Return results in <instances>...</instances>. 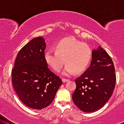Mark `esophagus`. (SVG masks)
<instances>
[{"mask_svg": "<svg viewBox=\"0 0 124 124\" xmlns=\"http://www.w3.org/2000/svg\"><path fill=\"white\" fill-rule=\"evenodd\" d=\"M68 79H66V78H62V82H63V83H65V82H68Z\"/></svg>", "mask_w": 124, "mask_h": 124, "instance_id": "esophagus-1", "label": "esophagus"}]
</instances>
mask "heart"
I'll use <instances>...</instances> for the list:
<instances>
[{
	"label": "heart",
	"instance_id": "heart-1",
	"mask_svg": "<svg viewBox=\"0 0 124 124\" xmlns=\"http://www.w3.org/2000/svg\"><path fill=\"white\" fill-rule=\"evenodd\" d=\"M92 57V50L85 43L74 38H67L56 45V51L49 50L45 53V60L53 70L59 72L67 63L62 74L70 76L86 69Z\"/></svg>",
	"mask_w": 124,
	"mask_h": 124
}]
</instances>
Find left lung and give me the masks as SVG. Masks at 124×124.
<instances>
[{
	"label": "left lung",
	"instance_id": "8db88e82",
	"mask_svg": "<svg viewBox=\"0 0 124 124\" xmlns=\"http://www.w3.org/2000/svg\"><path fill=\"white\" fill-rule=\"evenodd\" d=\"M115 70L112 59L99 46L92 52L91 65L75 80L76 91L72 100L86 113L102 108L113 94L115 87Z\"/></svg>",
	"mask_w": 124,
	"mask_h": 124
}]
</instances>
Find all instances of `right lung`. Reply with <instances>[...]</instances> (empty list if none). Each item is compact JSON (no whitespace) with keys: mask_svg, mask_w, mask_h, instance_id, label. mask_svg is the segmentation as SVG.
Listing matches in <instances>:
<instances>
[{"mask_svg":"<svg viewBox=\"0 0 124 124\" xmlns=\"http://www.w3.org/2000/svg\"><path fill=\"white\" fill-rule=\"evenodd\" d=\"M45 39H32L20 50L12 70V83L16 93L24 104L41 110L49 106L62 80L48 68L45 60Z\"/></svg>","mask_w":124,"mask_h":124,"instance_id":"obj_1","label":"right lung"}]
</instances>
